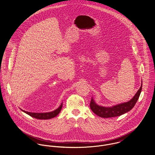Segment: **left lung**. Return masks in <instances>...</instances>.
<instances>
[{"instance_id":"8db88e82","label":"left lung","mask_w":155,"mask_h":155,"mask_svg":"<svg viewBox=\"0 0 155 155\" xmlns=\"http://www.w3.org/2000/svg\"><path fill=\"white\" fill-rule=\"evenodd\" d=\"M142 89V84L141 87L138 89L136 94L134 95L133 98L128 102L124 103L113 106L112 107H104L102 106H98L94 102L92 98L90 102V108L92 111L96 114L97 116L101 117H112L120 116L130 110H131L134 107L135 103H137L140 95L141 94Z\"/></svg>"}]
</instances>
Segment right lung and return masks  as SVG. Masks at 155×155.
Returning <instances> with one entry per match:
<instances>
[{
  "mask_svg": "<svg viewBox=\"0 0 155 155\" xmlns=\"http://www.w3.org/2000/svg\"><path fill=\"white\" fill-rule=\"evenodd\" d=\"M62 106H63V103L60 105V106L57 109H56L55 110L53 111L52 112H49V113H31V112H28V111H25L24 110H23V111H24L27 114H28L30 116H31L33 117H35L36 119H51V118H53V117L57 116L61 110Z\"/></svg>",
  "mask_w": 155,
  "mask_h": 155,
  "instance_id": "1",
  "label": "right lung"
}]
</instances>
